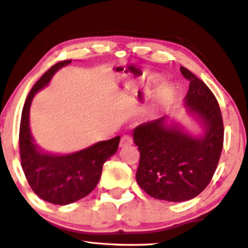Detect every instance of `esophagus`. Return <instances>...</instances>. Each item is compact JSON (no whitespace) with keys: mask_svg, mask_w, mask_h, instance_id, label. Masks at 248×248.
I'll use <instances>...</instances> for the list:
<instances>
[{"mask_svg":"<svg viewBox=\"0 0 248 248\" xmlns=\"http://www.w3.org/2000/svg\"><path fill=\"white\" fill-rule=\"evenodd\" d=\"M130 144H133V139H131V136H129V135H124V136H121L120 146H127L130 145Z\"/></svg>","mask_w":248,"mask_h":248,"instance_id":"obj_1","label":"esophagus"}]
</instances>
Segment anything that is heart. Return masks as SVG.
I'll use <instances>...</instances> for the list:
<instances>
[{"mask_svg": "<svg viewBox=\"0 0 248 248\" xmlns=\"http://www.w3.org/2000/svg\"><path fill=\"white\" fill-rule=\"evenodd\" d=\"M171 95H173V93H171V92L169 89H165L164 92H161L160 93V99H161V102H168L169 99L171 98Z\"/></svg>", "mask_w": 248, "mask_h": 248, "instance_id": "obj_1", "label": "heart"}]
</instances>
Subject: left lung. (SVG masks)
Masks as SVG:
<instances>
[{"label":"left lung","instance_id":"8db88e82","mask_svg":"<svg viewBox=\"0 0 248 248\" xmlns=\"http://www.w3.org/2000/svg\"><path fill=\"white\" fill-rule=\"evenodd\" d=\"M181 73L190 82L186 103L202 121L205 135L190 136L177 126L166 124V117L144 122L133 133L140 151L137 183L153 198L174 202L192 199L206 189L220 160L224 137L214 93L187 68L182 66Z\"/></svg>","mask_w":248,"mask_h":248}]
</instances>
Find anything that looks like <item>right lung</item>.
<instances>
[{
  "label": "right lung",
  "instance_id": "1",
  "mask_svg": "<svg viewBox=\"0 0 248 248\" xmlns=\"http://www.w3.org/2000/svg\"><path fill=\"white\" fill-rule=\"evenodd\" d=\"M71 62H57L34 84L25 101L19 127L20 161L28 184L41 199L55 205H67L92 192L101 178L103 165L117 152L120 142L117 136L70 155L45 152L35 144L30 128L33 97L49 83L56 71Z\"/></svg>",
  "mask_w": 248,
  "mask_h": 248
}]
</instances>
